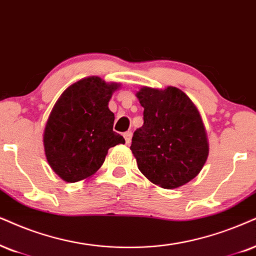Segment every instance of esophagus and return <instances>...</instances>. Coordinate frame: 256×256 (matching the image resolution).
<instances>
[{
  "label": "esophagus",
  "mask_w": 256,
  "mask_h": 256,
  "mask_svg": "<svg viewBox=\"0 0 256 256\" xmlns=\"http://www.w3.org/2000/svg\"><path fill=\"white\" fill-rule=\"evenodd\" d=\"M131 137H132V132H130V131L125 132V134H124V138H125L126 144H130V142H131Z\"/></svg>",
  "instance_id": "obj_1"
}]
</instances>
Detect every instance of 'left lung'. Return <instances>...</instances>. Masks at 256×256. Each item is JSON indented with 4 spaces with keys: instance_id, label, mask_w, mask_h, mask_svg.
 <instances>
[{
    "instance_id": "left-lung-1",
    "label": "left lung",
    "mask_w": 256,
    "mask_h": 256,
    "mask_svg": "<svg viewBox=\"0 0 256 256\" xmlns=\"http://www.w3.org/2000/svg\"><path fill=\"white\" fill-rule=\"evenodd\" d=\"M136 96L144 108V124L134 131L130 148L138 169L164 189L190 182L202 170L209 154L198 110L177 87H143Z\"/></svg>"
}]
</instances>
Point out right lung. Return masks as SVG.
Masks as SVG:
<instances>
[{
    "mask_svg": "<svg viewBox=\"0 0 256 256\" xmlns=\"http://www.w3.org/2000/svg\"><path fill=\"white\" fill-rule=\"evenodd\" d=\"M120 85L99 76L84 78L64 90L44 132V154L52 169L70 183L86 180L104 163L110 148L124 144L113 131L108 102Z\"/></svg>",
    "mask_w": 256,
    "mask_h": 256,
    "instance_id": "add662e5",
    "label": "right lung"
}]
</instances>
